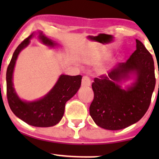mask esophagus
Masks as SVG:
<instances>
[{"label":"esophagus","instance_id":"esophagus-1","mask_svg":"<svg viewBox=\"0 0 159 159\" xmlns=\"http://www.w3.org/2000/svg\"><path fill=\"white\" fill-rule=\"evenodd\" d=\"M91 84V81L90 77L88 76H84L82 80V86H90Z\"/></svg>","mask_w":159,"mask_h":159}]
</instances>
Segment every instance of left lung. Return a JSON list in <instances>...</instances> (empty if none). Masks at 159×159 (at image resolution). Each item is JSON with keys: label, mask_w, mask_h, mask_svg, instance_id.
I'll return each instance as SVG.
<instances>
[{"label": "left lung", "mask_w": 159, "mask_h": 159, "mask_svg": "<svg viewBox=\"0 0 159 159\" xmlns=\"http://www.w3.org/2000/svg\"><path fill=\"white\" fill-rule=\"evenodd\" d=\"M136 43V50L127 61L119 63L108 77H95L92 84L94 98L90 114L103 129H125L140 120L149 108L156 85L153 58L140 40ZM131 71L137 74L136 82L123 90L118 82Z\"/></svg>", "instance_id": "1"}]
</instances>
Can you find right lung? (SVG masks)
Instances as JSON below:
<instances>
[{
	"label": "right lung",
	"instance_id": "add662e5",
	"mask_svg": "<svg viewBox=\"0 0 159 159\" xmlns=\"http://www.w3.org/2000/svg\"><path fill=\"white\" fill-rule=\"evenodd\" d=\"M33 33L25 39L15 50L6 71V95L11 110L28 125L39 127L56 125L64 116L65 105L76 94L81 85L82 76L62 75L53 88L44 98L33 102L21 101L17 96L12 82L13 71L19 53L27 46ZM39 38L44 44L53 46L56 43L40 32Z\"/></svg>",
	"mask_w": 159,
	"mask_h": 159
}]
</instances>
